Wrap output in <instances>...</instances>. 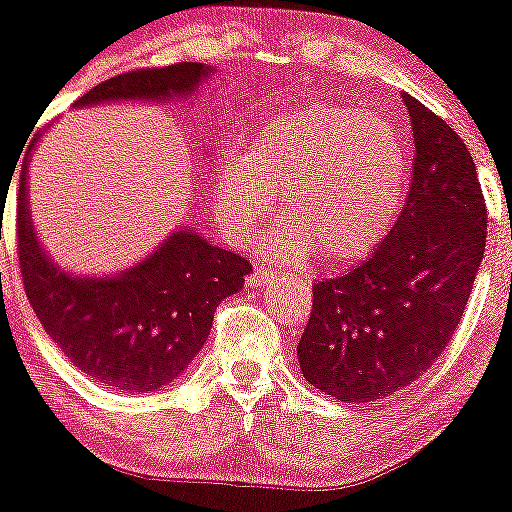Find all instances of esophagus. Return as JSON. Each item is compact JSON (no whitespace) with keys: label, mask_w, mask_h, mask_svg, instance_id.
Returning a JSON list of instances; mask_svg holds the SVG:
<instances>
[{"label":"esophagus","mask_w":512,"mask_h":512,"mask_svg":"<svg viewBox=\"0 0 512 512\" xmlns=\"http://www.w3.org/2000/svg\"><path fill=\"white\" fill-rule=\"evenodd\" d=\"M273 280H278V273H275L273 267H257L255 270L257 285H267V283H273Z\"/></svg>","instance_id":"esophagus-1"}]
</instances>
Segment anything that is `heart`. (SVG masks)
<instances>
[{"label":"heart","mask_w":512,"mask_h":512,"mask_svg":"<svg viewBox=\"0 0 512 512\" xmlns=\"http://www.w3.org/2000/svg\"><path fill=\"white\" fill-rule=\"evenodd\" d=\"M405 176L403 142L385 119L308 104L270 119L252 150L222 155L214 168L216 216L242 242L280 193L285 216L262 239L267 255L303 260L319 247L329 262L362 260L393 229Z\"/></svg>","instance_id":"b5f03b06"}]
</instances>
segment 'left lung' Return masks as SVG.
<instances>
[{"label":"left lung","instance_id":"1","mask_svg":"<svg viewBox=\"0 0 512 512\" xmlns=\"http://www.w3.org/2000/svg\"><path fill=\"white\" fill-rule=\"evenodd\" d=\"M413 181L403 211L362 265L313 285L298 342L313 388L344 403L388 398L434 365L482 265L487 206L462 137L411 94Z\"/></svg>","mask_w":512,"mask_h":512}]
</instances>
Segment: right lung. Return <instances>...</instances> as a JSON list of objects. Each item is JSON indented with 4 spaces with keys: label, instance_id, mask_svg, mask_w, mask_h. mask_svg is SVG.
<instances>
[{
    "label": "right lung",
    "instance_id": "right-lung-1",
    "mask_svg": "<svg viewBox=\"0 0 512 512\" xmlns=\"http://www.w3.org/2000/svg\"><path fill=\"white\" fill-rule=\"evenodd\" d=\"M206 78L209 66L204 63L140 68L94 86L76 107L122 99H183ZM30 153L22 163L17 193V255L32 311L61 352L96 382L127 393L163 388L204 347L216 306L245 285L252 265L209 245L193 229H178L145 260L112 278L66 273L45 255L32 227Z\"/></svg>",
    "mask_w": 512,
    "mask_h": 512
}]
</instances>
